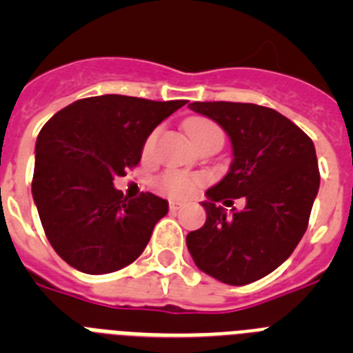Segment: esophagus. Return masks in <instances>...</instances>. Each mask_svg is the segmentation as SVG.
Instances as JSON below:
<instances>
[{
    "mask_svg": "<svg viewBox=\"0 0 353 353\" xmlns=\"http://www.w3.org/2000/svg\"><path fill=\"white\" fill-rule=\"evenodd\" d=\"M180 208H182V203H180V201H176V199H171V201H170V210L171 212H179Z\"/></svg>",
    "mask_w": 353,
    "mask_h": 353,
    "instance_id": "esophagus-1",
    "label": "esophagus"
}]
</instances>
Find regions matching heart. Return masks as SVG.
Instances as JSON below:
<instances>
[{"label":"heart","mask_w":353,"mask_h":353,"mask_svg":"<svg viewBox=\"0 0 353 353\" xmlns=\"http://www.w3.org/2000/svg\"><path fill=\"white\" fill-rule=\"evenodd\" d=\"M185 130L191 136L192 141H194V145L210 138L214 134H223L219 125L207 120V118H192V120L185 123ZM155 136H157V132H152L145 141V154H148L152 146H154ZM203 182L205 176H201V174L183 173V171H166V173H162L157 179V183L162 191H166L171 196H176V198L191 196Z\"/></svg>","instance_id":"obj_1"}]
</instances>
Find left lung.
Here are the masks:
<instances>
[{
  "mask_svg": "<svg viewBox=\"0 0 353 353\" xmlns=\"http://www.w3.org/2000/svg\"><path fill=\"white\" fill-rule=\"evenodd\" d=\"M189 108L226 130L233 162L207 191V221L187 235V249L208 276L249 285L276 270L307 230L320 187L314 145L293 121L263 105L192 102ZM232 197H245L246 208L228 216L220 203Z\"/></svg>",
  "mask_w": 353,
  "mask_h": 353,
  "instance_id": "1",
  "label": "left lung"
}]
</instances>
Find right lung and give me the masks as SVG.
Listing matches in <instances>:
<instances>
[{
  "instance_id": "add662e5",
  "label": "right lung",
  "mask_w": 353,
  "mask_h": 353,
  "mask_svg": "<svg viewBox=\"0 0 353 353\" xmlns=\"http://www.w3.org/2000/svg\"><path fill=\"white\" fill-rule=\"evenodd\" d=\"M185 104L88 97L42 127L31 192L46 236L70 267L109 274L145 251L154 226L168 214V201L152 192L129 199L113 180L138 166L152 130Z\"/></svg>"
}]
</instances>
